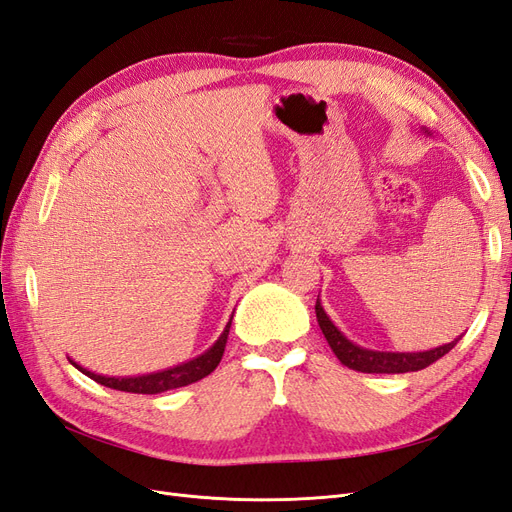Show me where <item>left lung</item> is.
Masks as SVG:
<instances>
[{"instance_id":"1","label":"left lung","mask_w":512,"mask_h":512,"mask_svg":"<svg viewBox=\"0 0 512 512\" xmlns=\"http://www.w3.org/2000/svg\"><path fill=\"white\" fill-rule=\"evenodd\" d=\"M425 132L429 134V130H425ZM316 318H318L322 335L327 337L331 350L335 352L337 359L342 361V365H346L354 371H363V374H406V371L425 369L431 363L442 359L446 352H451L461 337L459 335L457 339H453L451 344H442L438 348L421 350V352L369 350V348L354 344L352 339H348L342 331L335 327V322L329 318L327 312H324L320 299L316 301Z\"/></svg>"}]
</instances>
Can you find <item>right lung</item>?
I'll return each mask as SVG.
<instances>
[{
  "label": "right lung",
  "instance_id": "add662e5",
  "mask_svg": "<svg viewBox=\"0 0 512 512\" xmlns=\"http://www.w3.org/2000/svg\"><path fill=\"white\" fill-rule=\"evenodd\" d=\"M235 314V312H232ZM232 324V316L226 322V327L222 331V335L215 339V344L211 348H207L203 354L194 356V359L166 367L160 371H151V374H141V376H102L96 374V371H89L83 365H79L76 361L68 359L76 369L83 371L85 376H89L91 380H96L102 386H108V389L115 391H126V393H138V395H158L164 391H173L179 389V386H188L192 382L203 380L205 376H209L211 371L220 365L222 354L226 348V339H228V331Z\"/></svg>",
  "mask_w": 512,
  "mask_h": 512
}]
</instances>
